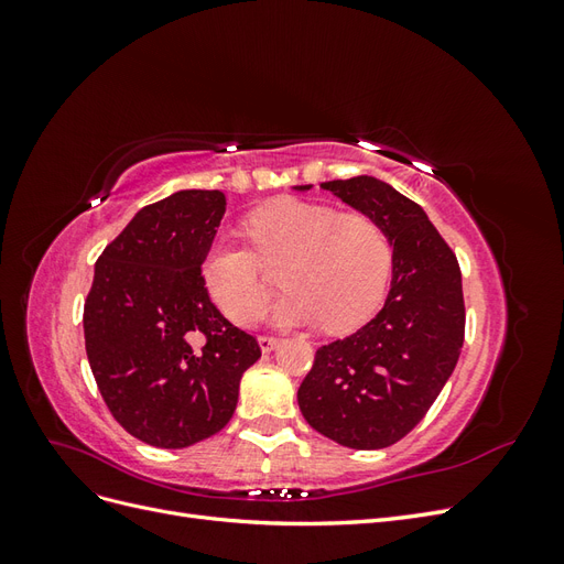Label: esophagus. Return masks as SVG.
Masks as SVG:
<instances>
[{
	"label": "esophagus",
	"mask_w": 564,
	"mask_h": 564,
	"mask_svg": "<svg viewBox=\"0 0 564 564\" xmlns=\"http://www.w3.org/2000/svg\"><path fill=\"white\" fill-rule=\"evenodd\" d=\"M259 346H261L263 352H270V350H275L280 346V338H275V336H259Z\"/></svg>",
	"instance_id": "1"
}]
</instances>
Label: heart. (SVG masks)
Segmentation results:
<instances>
[{"mask_svg": "<svg viewBox=\"0 0 564 564\" xmlns=\"http://www.w3.org/2000/svg\"><path fill=\"white\" fill-rule=\"evenodd\" d=\"M253 245L216 240L202 256V282L237 324H249L270 294L263 265L280 268L286 294L268 317L280 327L317 324L350 332L379 308L390 278V240L377 218L329 204L284 197L247 218Z\"/></svg>", "mask_w": 564, "mask_h": 564, "instance_id": "b5f03b06", "label": "heart"}]
</instances>
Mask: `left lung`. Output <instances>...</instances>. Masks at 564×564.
Segmentation results:
<instances>
[{
	"label": "left lung",
	"mask_w": 564,
	"mask_h": 564,
	"mask_svg": "<svg viewBox=\"0 0 564 564\" xmlns=\"http://www.w3.org/2000/svg\"><path fill=\"white\" fill-rule=\"evenodd\" d=\"M319 187L379 220L392 247V280L377 317L315 352L299 406L338 445L383 449L425 416L458 362L466 329L460 270L425 212L392 185L355 176Z\"/></svg>",
	"instance_id": "8db88e82"
}]
</instances>
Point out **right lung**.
<instances>
[{
  "label": "right lung",
  "mask_w": 564,
  "mask_h": 564,
  "mask_svg": "<svg viewBox=\"0 0 564 564\" xmlns=\"http://www.w3.org/2000/svg\"><path fill=\"white\" fill-rule=\"evenodd\" d=\"M224 214L220 191H178L143 207L96 261L89 365L115 421L152 447L183 449L226 429L242 373L261 357L202 282Z\"/></svg>",
  "instance_id": "obj_1"
}]
</instances>
